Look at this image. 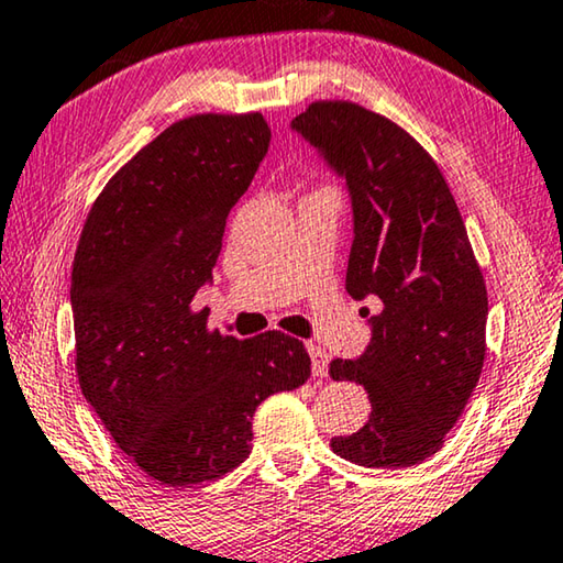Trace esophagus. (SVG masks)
I'll list each match as a JSON object with an SVG mask.
<instances>
[{
	"mask_svg": "<svg viewBox=\"0 0 563 563\" xmlns=\"http://www.w3.org/2000/svg\"><path fill=\"white\" fill-rule=\"evenodd\" d=\"M308 354H311L313 377H327L329 375V354L323 352L319 344H308Z\"/></svg>",
	"mask_w": 563,
	"mask_h": 563,
	"instance_id": "obj_1",
	"label": "esophagus"
}]
</instances>
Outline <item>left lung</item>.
I'll return each mask as SVG.
<instances>
[{
    "label": "left lung",
    "mask_w": 563,
    "mask_h": 563,
    "mask_svg": "<svg viewBox=\"0 0 563 563\" xmlns=\"http://www.w3.org/2000/svg\"><path fill=\"white\" fill-rule=\"evenodd\" d=\"M290 126L350 188L346 292L383 303L362 357L329 367L372 402L369 421L331 449L362 466L421 464L462 416L487 352V288L462 213L437 161L387 117L313 101Z\"/></svg>",
    "instance_id": "8db88e82"
}]
</instances>
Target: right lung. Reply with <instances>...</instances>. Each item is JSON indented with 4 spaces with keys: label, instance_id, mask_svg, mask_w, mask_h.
I'll return each instance as SVG.
<instances>
[{
    "label": "right lung",
    "instance_id": "right-lung-1",
    "mask_svg": "<svg viewBox=\"0 0 563 563\" xmlns=\"http://www.w3.org/2000/svg\"><path fill=\"white\" fill-rule=\"evenodd\" d=\"M271 145L260 112L186 117L140 150L93 201L70 273L84 398L147 477H224L250 456L252 416L311 375L283 331L234 339L191 306L211 280L227 217Z\"/></svg>",
    "mask_w": 563,
    "mask_h": 563
}]
</instances>
